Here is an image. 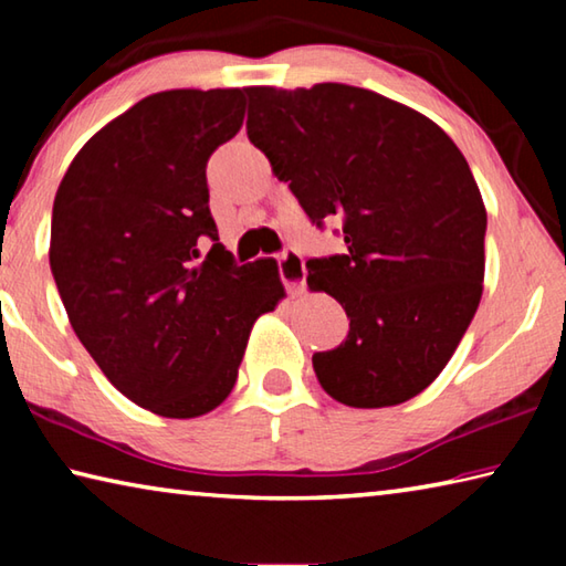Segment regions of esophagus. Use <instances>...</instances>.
<instances>
[{
  "label": "esophagus",
  "instance_id": "1",
  "mask_svg": "<svg viewBox=\"0 0 566 566\" xmlns=\"http://www.w3.org/2000/svg\"><path fill=\"white\" fill-rule=\"evenodd\" d=\"M280 276L284 286L290 292H302L304 282H306V270H304V260L296 249H286V252L280 256Z\"/></svg>",
  "mask_w": 566,
  "mask_h": 566
}]
</instances>
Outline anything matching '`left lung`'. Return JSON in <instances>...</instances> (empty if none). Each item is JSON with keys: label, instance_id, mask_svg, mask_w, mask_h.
I'll return each mask as SVG.
<instances>
[{"label": "left lung", "instance_id": "obj_1", "mask_svg": "<svg viewBox=\"0 0 566 566\" xmlns=\"http://www.w3.org/2000/svg\"><path fill=\"white\" fill-rule=\"evenodd\" d=\"M247 134L314 224L342 217L347 252L306 262L349 334L312 357L357 409L417 397L452 359L484 282L486 209L467 159L424 114L349 84L247 87Z\"/></svg>", "mask_w": 566, "mask_h": 566}]
</instances>
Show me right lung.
<instances>
[{"mask_svg": "<svg viewBox=\"0 0 566 566\" xmlns=\"http://www.w3.org/2000/svg\"><path fill=\"white\" fill-rule=\"evenodd\" d=\"M244 104L242 90L149 94L80 149L54 197L50 266L72 329L159 417L222 405L254 322L284 296L276 262L239 266L209 212L207 161Z\"/></svg>", "mask_w": 566, "mask_h": 566, "instance_id": "right-lung-1", "label": "right lung"}]
</instances>
